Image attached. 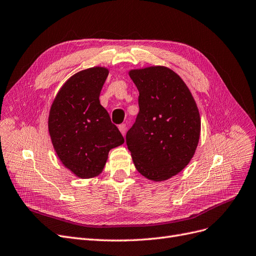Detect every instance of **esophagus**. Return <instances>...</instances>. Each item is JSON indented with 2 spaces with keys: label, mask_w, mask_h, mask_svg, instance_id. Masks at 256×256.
I'll return each mask as SVG.
<instances>
[{
  "label": "esophagus",
  "mask_w": 256,
  "mask_h": 256,
  "mask_svg": "<svg viewBox=\"0 0 256 256\" xmlns=\"http://www.w3.org/2000/svg\"><path fill=\"white\" fill-rule=\"evenodd\" d=\"M118 128H119V130L121 132V134L124 136L126 133V124H120Z\"/></svg>",
  "instance_id": "1"
}]
</instances>
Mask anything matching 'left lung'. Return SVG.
<instances>
[{"label": "left lung", "instance_id": "8db88e82", "mask_svg": "<svg viewBox=\"0 0 256 256\" xmlns=\"http://www.w3.org/2000/svg\"><path fill=\"white\" fill-rule=\"evenodd\" d=\"M139 92V112L126 133L137 171L154 182L175 176L193 158L200 116L190 90L166 66L128 72Z\"/></svg>", "mask_w": 256, "mask_h": 256}]
</instances>
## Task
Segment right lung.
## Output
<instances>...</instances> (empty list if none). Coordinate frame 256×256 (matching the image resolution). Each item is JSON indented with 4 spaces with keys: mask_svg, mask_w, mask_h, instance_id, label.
I'll use <instances>...</instances> for the list:
<instances>
[{
    "mask_svg": "<svg viewBox=\"0 0 256 256\" xmlns=\"http://www.w3.org/2000/svg\"><path fill=\"white\" fill-rule=\"evenodd\" d=\"M108 70L94 66L66 81L52 104L48 132L62 164L83 179L98 176L108 152L124 142L99 100Z\"/></svg>",
    "mask_w": 256,
    "mask_h": 256,
    "instance_id": "right-lung-1",
    "label": "right lung"
}]
</instances>
